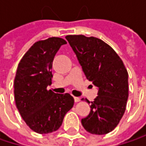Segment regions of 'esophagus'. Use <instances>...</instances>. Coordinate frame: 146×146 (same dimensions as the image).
Returning <instances> with one entry per match:
<instances>
[{
  "instance_id": "esophagus-1",
  "label": "esophagus",
  "mask_w": 146,
  "mask_h": 146,
  "mask_svg": "<svg viewBox=\"0 0 146 146\" xmlns=\"http://www.w3.org/2000/svg\"><path fill=\"white\" fill-rule=\"evenodd\" d=\"M80 100H81V99H80L79 97H76V96L74 97V102H80Z\"/></svg>"
}]
</instances>
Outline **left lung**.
Masks as SVG:
<instances>
[{
	"instance_id": "8db88e82",
	"label": "left lung",
	"mask_w": 146,
	"mask_h": 146,
	"mask_svg": "<svg viewBox=\"0 0 146 146\" xmlns=\"http://www.w3.org/2000/svg\"><path fill=\"white\" fill-rule=\"evenodd\" d=\"M66 39L87 79L98 89L90 114L81 120L82 125L92 134L108 133L119 123L126 109L129 97L127 69L116 51L102 40L84 35H68Z\"/></svg>"
}]
</instances>
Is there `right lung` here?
<instances>
[{
	"instance_id": "right-lung-1",
	"label": "right lung",
	"mask_w": 146,
	"mask_h": 146,
	"mask_svg": "<svg viewBox=\"0 0 146 146\" xmlns=\"http://www.w3.org/2000/svg\"><path fill=\"white\" fill-rule=\"evenodd\" d=\"M62 38L51 37L33 44L21 59L14 79L17 108L26 124L38 133L57 130L66 113L73 106L68 93L47 90L51 84L52 62L62 44Z\"/></svg>"
}]
</instances>
